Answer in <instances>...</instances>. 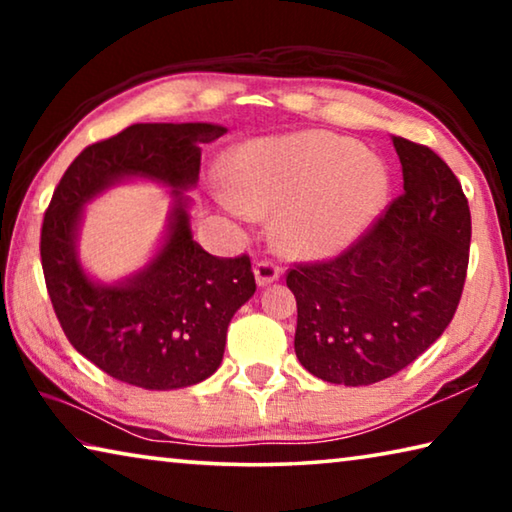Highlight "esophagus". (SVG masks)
<instances>
[{"label":"esophagus","mask_w":512,"mask_h":512,"mask_svg":"<svg viewBox=\"0 0 512 512\" xmlns=\"http://www.w3.org/2000/svg\"><path fill=\"white\" fill-rule=\"evenodd\" d=\"M253 271H255V280H257L259 287H268V284L275 282L277 277L282 275V268L273 264L271 259H259Z\"/></svg>","instance_id":"obj_1"}]
</instances>
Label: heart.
<instances>
[{"label":"heart","instance_id":"heart-1","mask_svg":"<svg viewBox=\"0 0 512 512\" xmlns=\"http://www.w3.org/2000/svg\"><path fill=\"white\" fill-rule=\"evenodd\" d=\"M228 210L277 216V239L298 257H332L366 232L388 198L384 162L348 137L307 131L255 140L223 169Z\"/></svg>","mask_w":512,"mask_h":512}]
</instances>
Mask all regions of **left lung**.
Here are the masks:
<instances>
[{"mask_svg":"<svg viewBox=\"0 0 512 512\" xmlns=\"http://www.w3.org/2000/svg\"><path fill=\"white\" fill-rule=\"evenodd\" d=\"M404 194L327 262L298 264L296 357L343 386L393 377L440 339L461 302L470 262V205L429 146L393 137Z\"/></svg>","mask_w":512,"mask_h":512,"instance_id":"left-lung-1","label":"left lung"}]
</instances>
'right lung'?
Here are the masks:
<instances>
[{
    "mask_svg": "<svg viewBox=\"0 0 512 512\" xmlns=\"http://www.w3.org/2000/svg\"><path fill=\"white\" fill-rule=\"evenodd\" d=\"M216 124H133L83 149L60 178L45 212L40 257L47 293L69 343L112 379L146 391L198 384L221 366L225 332L257 284L250 257H214L189 228L201 144ZM128 177L174 189L177 203L163 248L124 283H94L75 255L82 205Z\"/></svg>",
    "mask_w": 512,
    "mask_h": 512,
    "instance_id": "add662e5",
    "label": "right lung"
}]
</instances>
